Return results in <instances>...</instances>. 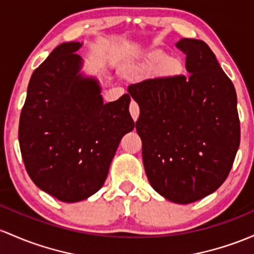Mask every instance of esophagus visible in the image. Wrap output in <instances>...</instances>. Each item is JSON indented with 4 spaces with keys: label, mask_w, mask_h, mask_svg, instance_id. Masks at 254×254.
<instances>
[{
    "label": "esophagus",
    "mask_w": 254,
    "mask_h": 254,
    "mask_svg": "<svg viewBox=\"0 0 254 254\" xmlns=\"http://www.w3.org/2000/svg\"><path fill=\"white\" fill-rule=\"evenodd\" d=\"M130 114H131L132 119L135 122L137 121L138 116H140V107H138V105L133 100L131 101V104H130Z\"/></svg>",
    "instance_id": "esophagus-1"
}]
</instances>
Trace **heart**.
<instances>
[{"label": "heart", "instance_id": "1", "mask_svg": "<svg viewBox=\"0 0 254 254\" xmlns=\"http://www.w3.org/2000/svg\"><path fill=\"white\" fill-rule=\"evenodd\" d=\"M161 66L166 74H177L182 71V63L177 58H168V54L163 50H155L149 55L146 63V68L155 71Z\"/></svg>", "mask_w": 254, "mask_h": 254}]
</instances>
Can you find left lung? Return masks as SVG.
I'll return each instance as SVG.
<instances>
[{"label": "left lung", "instance_id": "8db88e82", "mask_svg": "<svg viewBox=\"0 0 254 254\" xmlns=\"http://www.w3.org/2000/svg\"><path fill=\"white\" fill-rule=\"evenodd\" d=\"M189 76L129 86L140 106L136 130L150 186L176 204L212 194L229 175L240 144L235 88L204 41L182 38Z\"/></svg>", "mask_w": 254, "mask_h": 254}]
</instances>
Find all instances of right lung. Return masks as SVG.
I'll use <instances>...</instances> for the list:
<instances>
[{"mask_svg":"<svg viewBox=\"0 0 254 254\" xmlns=\"http://www.w3.org/2000/svg\"><path fill=\"white\" fill-rule=\"evenodd\" d=\"M82 46L61 43L33 71L19 122L27 174L64 202L84 200L104 186L119 142L135 127L129 94L104 104L99 80L80 72Z\"/></svg>","mask_w":254,"mask_h":254,"instance_id":"add662e5","label":"right lung"}]
</instances>
